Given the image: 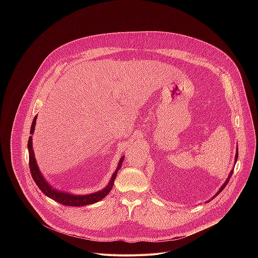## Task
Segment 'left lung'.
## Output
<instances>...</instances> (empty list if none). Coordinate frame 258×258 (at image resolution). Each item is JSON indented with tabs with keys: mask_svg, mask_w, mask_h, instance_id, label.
I'll return each mask as SVG.
<instances>
[{
	"mask_svg": "<svg viewBox=\"0 0 258 258\" xmlns=\"http://www.w3.org/2000/svg\"><path fill=\"white\" fill-rule=\"evenodd\" d=\"M237 158H238V149H236V154H235V158H234V159H235L234 163H236V161H237ZM232 173H233V169L230 171V173H229V175H228V177H227V179H226L225 183L221 185V188H220V189H219V191H218V192H217V194L214 196V198H216V197H217V196H218V195L221 192V190H222V189L225 187V185L227 184V183H228V182H229V180H230V177L232 176ZM214 198H213V199H214Z\"/></svg>",
	"mask_w": 258,
	"mask_h": 258,
	"instance_id": "1",
	"label": "left lung"
}]
</instances>
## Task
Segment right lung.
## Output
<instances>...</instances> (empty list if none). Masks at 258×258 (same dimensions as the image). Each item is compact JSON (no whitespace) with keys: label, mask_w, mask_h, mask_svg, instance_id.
Segmentation results:
<instances>
[{"label":"right lung","mask_w":258,"mask_h":258,"mask_svg":"<svg viewBox=\"0 0 258 258\" xmlns=\"http://www.w3.org/2000/svg\"><path fill=\"white\" fill-rule=\"evenodd\" d=\"M37 116H35L34 121L32 123V127H31V134L34 133L35 131V126H36V121H37ZM28 149H29V159H30V170H31V174L32 177L35 181V183L37 184V186L39 187V189L48 198H50L51 200L64 205V206H70V207H82V206H87V205H92L94 203L99 202L100 200H102L103 198H105L112 189V186L114 184L116 175L119 171V169L121 168V165L123 163L124 157H122L118 163V167L116 169V171L114 172V174L111 177L110 182L106 185V187H104L103 189L93 192V194H89V195H82V196H78V195H73V194H69L66 191H61V190H57L54 187H52L50 184H48L45 179L43 178V176L41 175L38 167L37 165V161L35 158V153L33 150V138L32 136H30L29 138V142H28Z\"/></svg>","instance_id":"obj_1"}]
</instances>
